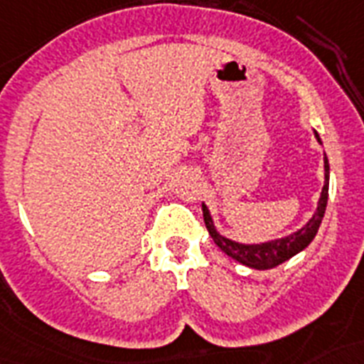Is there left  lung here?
<instances>
[{
    "label": "left lung",
    "mask_w": 364,
    "mask_h": 364,
    "mask_svg": "<svg viewBox=\"0 0 364 364\" xmlns=\"http://www.w3.org/2000/svg\"><path fill=\"white\" fill-rule=\"evenodd\" d=\"M314 136L316 140L321 144L320 136L316 131ZM327 198H329V161H327L326 153H323V188H321L320 200H318L314 215L309 218V223L305 226H301L299 230H295L294 233L284 235V237L271 239V241H264V243H239V241H233V239L226 237V235L218 232L215 223H213L211 211H209L205 203H202L203 220H205L208 232L213 241H215V245L224 254H228L230 258H233L239 264L247 265V267L265 271V269H273L277 265L284 264V262L294 258L295 254H299L301 250H305L312 243V239L316 237L321 220H323V215H326Z\"/></svg>",
    "instance_id": "obj_1"
}]
</instances>
